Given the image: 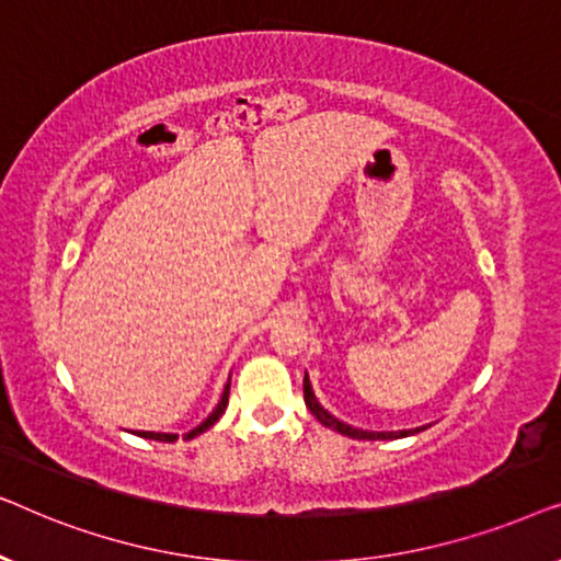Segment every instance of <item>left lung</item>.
Here are the masks:
<instances>
[{
  "instance_id": "left-lung-1",
  "label": "left lung",
  "mask_w": 561,
  "mask_h": 561,
  "mask_svg": "<svg viewBox=\"0 0 561 561\" xmlns=\"http://www.w3.org/2000/svg\"><path fill=\"white\" fill-rule=\"evenodd\" d=\"M304 401H306V405H309V411L313 413V416H317V421H321V424L334 428V432H340L344 436H352V439H398V436H409V434L421 432V428H409V432H363V428L342 424L340 419H334L332 413L321 409L317 396H313V390H311L309 375L304 378Z\"/></svg>"
}]
</instances>
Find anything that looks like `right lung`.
<instances>
[{"label": "right lung", "mask_w": 561, "mask_h": 561, "mask_svg": "<svg viewBox=\"0 0 561 561\" xmlns=\"http://www.w3.org/2000/svg\"><path fill=\"white\" fill-rule=\"evenodd\" d=\"M227 403H229V382H227L225 393H221V401H219V405H217V409H214V413H211V416H209V419H206L202 426H196V428H194V432H188V434H186V436H188V439H191V436L202 434V432H206V428H209V426H214V424H217V421H219V416H221V413H225V409H227ZM140 436H145V439H156V442H175V439H179V436H175V434H156V432H140Z\"/></svg>", "instance_id": "right-lung-1"}]
</instances>
